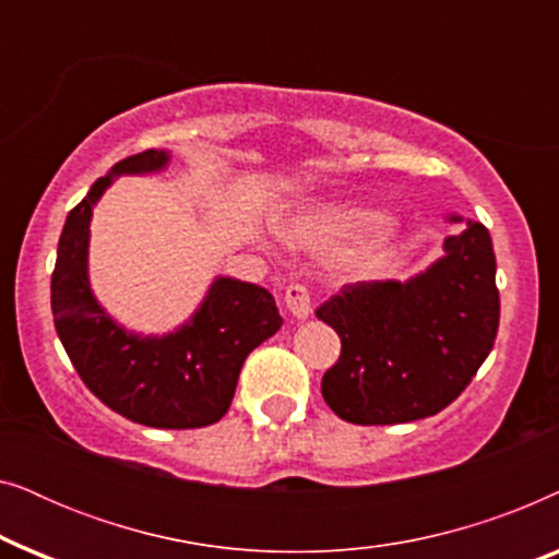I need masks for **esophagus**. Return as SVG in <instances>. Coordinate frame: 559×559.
Wrapping results in <instances>:
<instances>
[{
    "mask_svg": "<svg viewBox=\"0 0 559 559\" xmlns=\"http://www.w3.org/2000/svg\"><path fill=\"white\" fill-rule=\"evenodd\" d=\"M285 305L287 310L293 312V318L305 320L312 312V302H310V293L302 282H289L285 289Z\"/></svg>",
    "mask_w": 559,
    "mask_h": 559,
    "instance_id": "obj_1",
    "label": "esophagus"
}]
</instances>
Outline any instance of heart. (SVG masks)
<instances>
[{
    "instance_id": "1",
    "label": "heart",
    "mask_w": 559,
    "mask_h": 559,
    "mask_svg": "<svg viewBox=\"0 0 559 559\" xmlns=\"http://www.w3.org/2000/svg\"><path fill=\"white\" fill-rule=\"evenodd\" d=\"M354 236L348 249V264L356 270H371L384 262V257L394 249L402 236V224L392 213H366L356 205H325L305 213L289 226L287 239L295 247L305 249H331L335 243Z\"/></svg>"
}]
</instances>
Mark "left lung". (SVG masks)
I'll use <instances>...</instances> for the list:
<instances>
[{
  "label": "left lung",
  "mask_w": 559,
  "mask_h": 559,
  "mask_svg": "<svg viewBox=\"0 0 559 559\" xmlns=\"http://www.w3.org/2000/svg\"><path fill=\"white\" fill-rule=\"evenodd\" d=\"M499 310L491 234L476 221L417 277L343 285L316 310L341 338L320 384L325 404L354 425L438 415L491 354Z\"/></svg>",
  "instance_id": "obj_1"
}]
</instances>
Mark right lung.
<instances>
[{"instance_id": "obj_1", "label": "right lung", "mask_w": 559, "mask_h": 559, "mask_svg": "<svg viewBox=\"0 0 559 559\" xmlns=\"http://www.w3.org/2000/svg\"><path fill=\"white\" fill-rule=\"evenodd\" d=\"M165 150L121 159L68 213L50 280L58 338L91 392L117 415L163 430L218 423L231 407L241 366L282 318L264 287L218 277L193 318L163 338H142L114 323L88 285V226L94 203L119 175L155 173Z\"/></svg>"}]
</instances>
